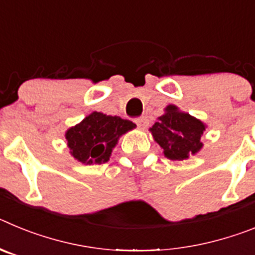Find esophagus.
Masks as SVG:
<instances>
[{
    "label": "esophagus",
    "mask_w": 255,
    "mask_h": 255,
    "mask_svg": "<svg viewBox=\"0 0 255 255\" xmlns=\"http://www.w3.org/2000/svg\"><path fill=\"white\" fill-rule=\"evenodd\" d=\"M135 124H136V126H138L139 129H145V128L148 126V119L147 117L141 116L135 120Z\"/></svg>",
    "instance_id": "obj_1"
}]
</instances>
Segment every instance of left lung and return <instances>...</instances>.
Returning <instances> with one entry per match:
<instances>
[{
	"label": "left lung",
	"instance_id": "left-lung-1",
	"mask_svg": "<svg viewBox=\"0 0 255 255\" xmlns=\"http://www.w3.org/2000/svg\"><path fill=\"white\" fill-rule=\"evenodd\" d=\"M206 128L202 120L180 111L177 106L168 105L164 108V114L157 117L149 131L155 143L163 149L166 158L184 161L203 148L200 139Z\"/></svg>",
	"mask_w": 255,
	"mask_h": 255
}]
</instances>
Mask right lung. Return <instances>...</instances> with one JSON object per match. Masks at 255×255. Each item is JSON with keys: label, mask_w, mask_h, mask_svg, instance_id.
<instances>
[{"label": "right lung", "mask_w": 255, "mask_h": 255, "mask_svg": "<svg viewBox=\"0 0 255 255\" xmlns=\"http://www.w3.org/2000/svg\"><path fill=\"white\" fill-rule=\"evenodd\" d=\"M136 125L119 116L92 112L65 132L70 154L83 164H101L110 161L119 139Z\"/></svg>", "instance_id": "1"}]
</instances>
